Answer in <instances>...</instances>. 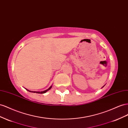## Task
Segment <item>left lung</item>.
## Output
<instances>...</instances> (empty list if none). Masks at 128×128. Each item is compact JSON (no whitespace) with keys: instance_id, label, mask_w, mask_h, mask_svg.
I'll list each match as a JSON object with an SVG mask.
<instances>
[{"instance_id":"left-lung-1","label":"left lung","mask_w":128,"mask_h":128,"mask_svg":"<svg viewBox=\"0 0 128 128\" xmlns=\"http://www.w3.org/2000/svg\"><path fill=\"white\" fill-rule=\"evenodd\" d=\"M103 87H104V86H103Z\"/></svg>"}]
</instances>
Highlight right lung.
I'll use <instances>...</instances> for the list:
<instances>
[{
	"label": "right lung",
	"instance_id": "add662e5",
	"mask_svg": "<svg viewBox=\"0 0 128 128\" xmlns=\"http://www.w3.org/2000/svg\"><path fill=\"white\" fill-rule=\"evenodd\" d=\"M52 86H50L49 88H48V89H47L46 90H44V91H43V92H32V91H30V90H28L27 89H26L27 90H28L29 92H34V93H38V94H43V93H46L47 91L48 90H50L51 88H52Z\"/></svg>",
	"mask_w": 128,
	"mask_h": 128
}]
</instances>
